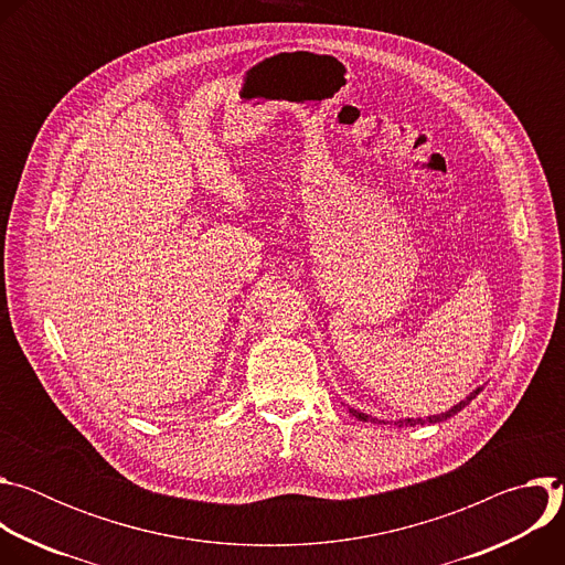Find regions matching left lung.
<instances>
[{"instance_id": "obj_1", "label": "left lung", "mask_w": 565, "mask_h": 565, "mask_svg": "<svg viewBox=\"0 0 565 565\" xmlns=\"http://www.w3.org/2000/svg\"><path fill=\"white\" fill-rule=\"evenodd\" d=\"M480 393V388H476L473 393H469L462 402H458V405L454 407V409H449V412H445V414H438V416H429V418H405V420H397L395 425L397 427H414V425H427V423H443V420H447V418H451V416H456L458 412H462L469 402L476 397ZM351 414L355 416V418H360V420H371L366 414H360V412H355V409H351ZM375 423V420H373Z\"/></svg>"}]
</instances>
